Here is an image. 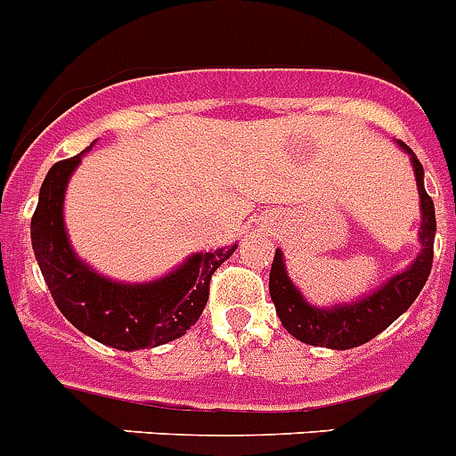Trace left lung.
<instances>
[{"mask_svg":"<svg viewBox=\"0 0 456 456\" xmlns=\"http://www.w3.org/2000/svg\"><path fill=\"white\" fill-rule=\"evenodd\" d=\"M399 147L411 154L415 180H418L419 212H422V224H419L422 251L408 270L392 276L390 281L376 288L371 295H364L350 305H334L332 309H328V306L322 309V306L309 305L305 295L297 290V286L290 281L281 248H276L270 270V295L276 306V316L281 318V325L293 334L295 339L305 341L309 346H322V348L334 350H348L367 344L373 337H379L383 330L390 328L392 322L413 305L427 279H429L436 235L434 200L424 191L422 163L411 151V147L403 145V142H399Z\"/></svg>","mask_w":456,"mask_h":456,"instance_id":"8db88e82","label":"left lung"}]
</instances>
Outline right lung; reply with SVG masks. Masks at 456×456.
<instances>
[{
  "instance_id": "add662e5",
  "label": "right lung",
  "mask_w": 456,
  "mask_h": 456,
  "mask_svg": "<svg viewBox=\"0 0 456 456\" xmlns=\"http://www.w3.org/2000/svg\"><path fill=\"white\" fill-rule=\"evenodd\" d=\"M85 151L48 170L32 216V247L57 309L77 330L119 350L154 348L180 339L208 305L214 270L237 248L193 254L150 283H119L77 258L66 237L64 193Z\"/></svg>"
}]
</instances>
